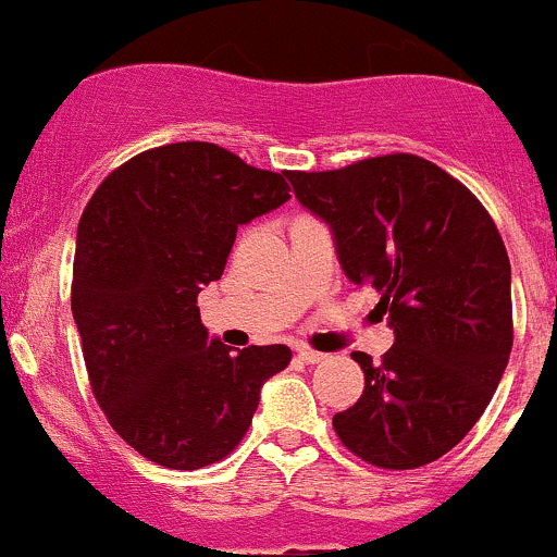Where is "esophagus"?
<instances>
[{
	"label": "esophagus",
	"mask_w": 557,
	"mask_h": 557,
	"mask_svg": "<svg viewBox=\"0 0 557 557\" xmlns=\"http://www.w3.org/2000/svg\"><path fill=\"white\" fill-rule=\"evenodd\" d=\"M296 356H299L301 361H307V364H318V361H323V359H326V354H321V350L305 348V345H301V348L296 350Z\"/></svg>",
	"instance_id": "1"
}]
</instances>
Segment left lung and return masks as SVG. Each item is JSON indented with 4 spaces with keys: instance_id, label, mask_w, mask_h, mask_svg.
<instances>
[{
    "instance_id": "8db88e82",
    "label": "left lung",
    "mask_w": 557,
    "mask_h": 557,
    "mask_svg": "<svg viewBox=\"0 0 557 557\" xmlns=\"http://www.w3.org/2000/svg\"><path fill=\"white\" fill-rule=\"evenodd\" d=\"M288 180L394 329L381 361L350 354L364 392L334 413V433L375 468L435 462L479 422L515 343L509 252L493 218L462 182L408 152Z\"/></svg>"
}]
</instances>
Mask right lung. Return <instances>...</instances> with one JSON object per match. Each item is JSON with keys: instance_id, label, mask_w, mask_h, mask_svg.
I'll list each match as a JSON object with an SVG mask.
<instances>
[{"instance_id": "add662e5", "label": "right lung", "mask_w": 557, "mask_h": 557, "mask_svg": "<svg viewBox=\"0 0 557 557\" xmlns=\"http://www.w3.org/2000/svg\"><path fill=\"white\" fill-rule=\"evenodd\" d=\"M285 176L218 144H165L111 171L81 214L70 305L89 386L108 424L158 466L228 457L263 381L288 367V345L231 354L198 312L236 228L290 198Z\"/></svg>"}]
</instances>
